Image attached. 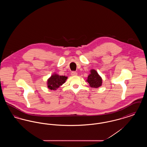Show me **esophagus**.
<instances>
[{"label":"esophagus","mask_w":147,"mask_h":147,"mask_svg":"<svg viewBox=\"0 0 147 147\" xmlns=\"http://www.w3.org/2000/svg\"><path fill=\"white\" fill-rule=\"evenodd\" d=\"M71 75L72 76H77V72H76V71H72V72H71Z\"/></svg>","instance_id":"1"}]
</instances>
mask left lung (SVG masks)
I'll return each instance as SVG.
<instances>
[{"label": "left lung", "instance_id": "1", "mask_svg": "<svg viewBox=\"0 0 147 147\" xmlns=\"http://www.w3.org/2000/svg\"><path fill=\"white\" fill-rule=\"evenodd\" d=\"M90 74L88 76L86 82L89 84L91 88H98L101 86L102 84V78L98 74V71L95 69H91Z\"/></svg>", "mask_w": 147, "mask_h": 147}]
</instances>
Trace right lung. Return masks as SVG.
<instances>
[{
    "mask_svg": "<svg viewBox=\"0 0 147 147\" xmlns=\"http://www.w3.org/2000/svg\"><path fill=\"white\" fill-rule=\"evenodd\" d=\"M67 78L68 77L65 76H59L58 74L53 73L47 79V88L51 90H56L65 82Z\"/></svg>",
    "mask_w": 147,
    "mask_h": 147,
    "instance_id": "right-lung-1",
    "label": "right lung"
}]
</instances>
